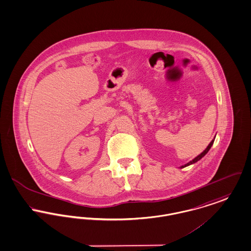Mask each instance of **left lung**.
Returning <instances> with one entry per match:
<instances>
[{"label":"left lung","instance_id":"obj_1","mask_svg":"<svg viewBox=\"0 0 251 251\" xmlns=\"http://www.w3.org/2000/svg\"><path fill=\"white\" fill-rule=\"evenodd\" d=\"M214 139H215V137L210 141V143L208 144V146L205 149V151H203L199 155H197L195 158H193L192 161H190L189 163H187V164H185V165H183V166H181L180 168L182 169V168H185V167H188V166H190V165H192V164H194V163L197 162V161H199L202 157H204L205 155H206V153H207V151H209V149L211 148V146L213 145V142H214Z\"/></svg>","mask_w":251,"mask_h":251}]
</instances>
